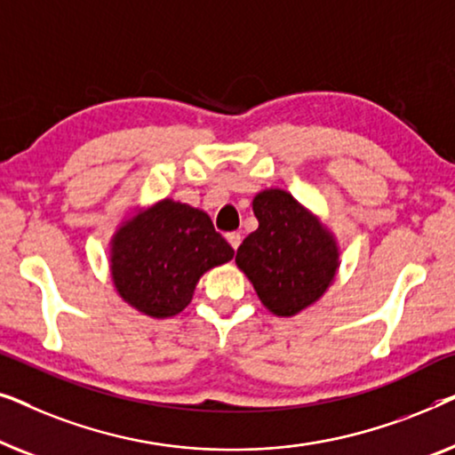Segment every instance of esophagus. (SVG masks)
Listing matches in <instances>:
<instances>
[{"instance_id":"1","label":"esophagus","mask_w":455,"mask_h":455,"mask_svg":"<svg viewBox=\"0 0 455 455\" xmlns=\"http://www.w3.org/2000/svg\"><path fill=\"white\" fill-rule=\"evenodd\" d=\"M228 242H229V246L234 248V251H238V246H240V242H242V235H240V232H229L228 235Z\"/></svg>"}]
</instances>
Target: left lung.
<instances>
[{
    "label": "left lung",
    "instance_id": "8db88e82",
    "mask_svg": "<svg viewBox=\"0 0 455 455\" xmlns=\"http://www.w3.org/2000/svg\"><path fill=\"white\" fill-rule=\"evenodd\" d=\"M252 211L259 228L240 244L235 265L269 313L294 316L335 282L341 263L338 238L288 190H260Z\"/></svg>",
    "mask_w": 455,
    "mask_h": 455
}]
</instances>
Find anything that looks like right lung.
<instances>
[{"label": "right lung", "instance_id": "1", "mask_svg": "<svg viewBox=\"0 0 455 455\" xmlns=\"http://www.w3.org/2000/svg\"><path fill=\"white\" fill-rule=\"evenodd\" d=\"M234 259L211 217L161 198L134 207L109 240V273L117 296L139 313L167 319L188 307L204 273Z\"/></svg>", "mask_w": 455, "mask_h": 455}]
</instances>
